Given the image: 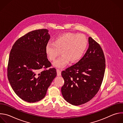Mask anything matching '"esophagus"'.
<instances>
[{
	"label": "esophagus",
	"mask_w": 123,
	"mask_h": 123,
	"mask_svg": "<svg viewBox=\"0 0 123 123\" xmlns=\"http://www.w3.org/2000/svg\"><path fill=\"white\" fill-rule=\"evenodd\" d=\"M56 72H57V76H60L61 75V71H60V69L57 68L56 69Z\"/></svg>",
	"instance_id": "34e87169"
}]
</instances>
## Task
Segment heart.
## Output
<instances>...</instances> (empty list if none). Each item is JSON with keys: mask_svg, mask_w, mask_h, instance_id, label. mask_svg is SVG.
Returning a JSON list of instances; mask_svg holds the SVG:
<instances>
[{"mask_svg": "<svg viewBox=\"0 0 123 123\" xmlns=\"http://www.w3.org/2000/svg\"><path fill=\"white\" fill-rule=\"evenodd\" d=\"M87 46V41L82 34L66 33L57 37L53 43L49 42L45 47L48 58L55 61L60 55H62L56 60L54 65L57 68H63L71 61H78L82 57Z\"/></svg>", "mask_w": 123, "mask_h": 123, "instance_id": "obj_1", "label": "heart"}]
</instances>
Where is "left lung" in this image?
Returning a JSON list of instances; mask_svg holds the SVG:
<instances>
[{"label":"left lung","instance_id":"1","mask_svg":"<svg viewBox=\"0 0 123 123\" xmlns=\"http://www.w3.org/2000/svg\"><path fill=\"white\" fill-rule=\"evenodd\" d=\"M84 56L61 73L64 84L61 87L65 100L74 106L90 101L97 94L104 76L106 62L100 45L91 37Z\"/></svg>","mask_w":123,"mask_h":123}]
</instances>
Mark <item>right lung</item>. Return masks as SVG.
<instances>
[{
	"label": "right lung",
	"mask_w": 123,
	"mask_h": 123,
	"mask_svg": "<svg viewBox=\"0 0 123 123\" xmlns=\"http://www.w3.org/2000/svg\"><path fill=\"white\" fill-rule=\"evenodd\" d=\"M49 38L47 29L32 31L17 39L11 50L8 79L16 95L27 102L42 99L57 75L55 68L46 69L51 66L45 52Z\"/></svg>",
	"instance_id": "add662e5"
}]
</instances>
